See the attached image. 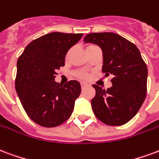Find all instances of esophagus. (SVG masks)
<instances>
[{
    "label": "esophagus",
    "instance_id": "obj_1",
    "mask_svg": "<svg viewBox=\"0 0 159 159\" xmlns=\"http://www.w3.org/2000/svg\"><path fill=\"white\" fill-rule=\"evenodd\" d=\"M88 86V84L87 83H81V87H82V89H84Z\"/></svg>",
    "mask_w": 159,
    "mask_h": 159
}]
</instances>
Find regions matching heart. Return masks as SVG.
Here are the masks:
<instances>
[{"instance_id":"b5f03b06","label":"heart","mask_w":159,"mask_h":159,"mask_svg":"<svg viewBox=\"0 0 159 159\" xmlns=\"http://www.w3.org/2000/svg\"><path fill=\"white\" fill-rule=\"evenodd\" d=\"M97 46H95V45H89L87 50L89 51V50H92V49H94ZM75 76H77V77H79L81 79H88V78H89V75H88V73H86L84 71H82V70H77V71H76V72H75Z\"/></svg>"}]
</instances>
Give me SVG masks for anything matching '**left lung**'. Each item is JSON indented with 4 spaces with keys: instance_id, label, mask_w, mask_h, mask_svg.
Returning <instances> with one entry per match:
<instances>
[{
    "instance_id": "left-lung-1",
    "label": "left lung",
    "mask_w": 159,
    "mask_h": 159,
    "mask_svg": "<svg viewBox=\"0 0 159 159\" xmlns=\"http://www.w3.org/2000/svg\"><path fill=\"white\" fill-rule=\"evenodd\" d=\"M103 51L102 70L112 75V87L104 90L93 84L96 94L91 100L95 116L108 125L130 121L138 112L147 94L148 68L138 48L115 33H93L83 39Z\"/></svg>"
}]
</instances>
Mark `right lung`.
<instances>
[{"mask_svg":"<svg viewBox=\"0 0 159 159\" xmlns=\"http://www.w3.org/2000/svg\"><path fill=\"white\" fill-rule=\"evenodd\" d=\"M83 34L53 32L29 43L17 63L15 88L23 109L33 121L43 127L64 123L81 93L79 82L61 85L56 70L65 66L66 53Z\"/></svg>","mask_w":159,"mask_h":159,"instance_id":"right-lung-1","label":"right lung"}]
</instances>
